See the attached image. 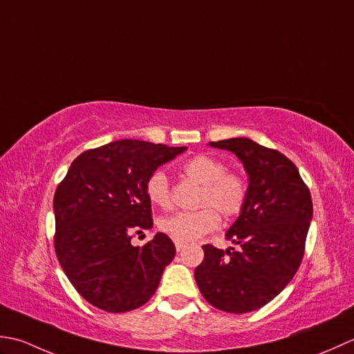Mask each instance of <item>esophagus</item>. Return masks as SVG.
<instances>
[{
	"label": "esophagus",
	"mask_w": 354,
	"mask_h": 354,
	"mask_svg": "<svg viewBox=\"0 0 354 354\" xmlns=\"http://www.w3.org/2000/svg\"><path fill=\"white\" fill-rule=\"evenodd\" d=\"M186 248V244L185 243H180V241H176V249H177V252H180V250H183Z\"/></svg>",
	"instance_id": "esophagus-1"
}]
</instances>
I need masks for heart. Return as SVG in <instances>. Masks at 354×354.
I'll return each instance as SVG.
<instances>
[{"label": "heart", "mask_w": 354, "mask_h": 354, "mask_svg": "<svg viewBox=\"0 0 354 354\" xmlns=\"http://www.w3.org/2000/svg\"><path fill=\"white\" fill-rule=\"evenodd\" d=\"M183 172L194 182L201 185L200 206H214L226 217L238 214L248 198V183L238 172L226 171L220 158L200 154L183 165ZM147 196L153 205L168 207L171 203L169 180L162 169L154 171L147 180ZM220 226L218 214L212 207L196 212L180 211L158 221L162 232L174 241L189 243L212 232Z\"/></svg>", "instance_id": "b5f03b06"}]
</instances>
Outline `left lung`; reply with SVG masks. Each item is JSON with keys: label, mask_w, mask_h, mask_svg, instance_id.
<instances>
[{"label": "left lung", "mask_w": 354, "mask_h": 354, "mask_svg": "<svg viewBox=\"0 0 354 354\" xmlns=\"http://www.w3.org/2000/svg\"><path fill=\"white\" fill-rule=\"evenodd\" d=\"M234 153L246 171L248 198L226 238L240 249L205 244L194 277L209 304L227 313L261 308L297 273L312 221L310 191L298 168L277 149L248 137L209 142Z\"/></svg>", "instance_id": "left-lung-1"}]
</instances>
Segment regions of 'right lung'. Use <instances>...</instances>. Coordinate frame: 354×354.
<instances>
[{"label": "right lung", "mask_w": 354, "mask_h": 354, "mask_svg": "<svg viewBox=\"0 0 354 354\" xmlns=\"http://www.w3.org/2000/svg\"><path fill=\"white\" fill-rule=\"evenodd\" d=\"M186 147L122 139L88 149L70 165L53 198L55 250L79 295L110 313L139 308L157 290L176 246L157 232L133 246L134 232L153 227L147 180Z\"/></svg>", "instance_id": "obj_1"}]
</instances>
